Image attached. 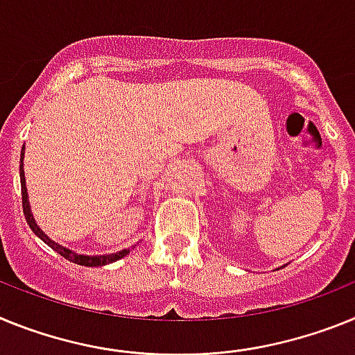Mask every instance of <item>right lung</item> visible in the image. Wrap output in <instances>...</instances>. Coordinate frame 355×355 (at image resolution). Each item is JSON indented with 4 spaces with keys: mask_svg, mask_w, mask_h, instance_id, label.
I'll return each mask as SVG.
<instances>
[{
    "mask_svg": "<svg viewBox=\"0 0 355 355\" xmlns=\"http://www.w3.org/2000/svg\"><path fill=\"white\" fill-rule=\"evenodd\" d=\"M24 146L23 150H21V164H19V177H21V195H23V212H24V218H26V221H28L30 229L33 230V234H35L37 237H41L42 241L46 243V245L49 246V248H53L57 254H60L62 257H66L67 261H71V263L75 264H80V266H105V264H110V263H116V261H119V259H123L125 255L130 254V250L134 248H125V250L121 252H116V254H109V255H84V254H78V252L75 250H69V248H66V246L58 245V243H55L51 237L48 236V234L42 232V229L37 225L35 218H33V212H32V207H30V202H28V191H26V178H24Z\"/></svg>",
    "mask_w": 355,
    "mask_h": 355,
    "instance_id": "1",
    "label": "right lung"
}]
</instances>
